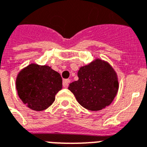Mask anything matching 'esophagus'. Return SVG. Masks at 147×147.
Returning a JSON list of instances; mask_svg holds the SVG:
<instances>
[{
  "mask_svg": "<svg viewBox=\"0 0 147 147\" xmlns=\"http://www.w3.org/2000/svg\"><path fill=\"white\" fill-rule=\"evenodd\" d=\"M70 82V80L69 79H65L63 80V86L64 87H67L68 85H69V83Z\"/></svg>",
  "mask_w": 147,
  "mask_h": 147,
  "instance_id": "34e87169",
  "label": "esophagus"
}]
</instances>
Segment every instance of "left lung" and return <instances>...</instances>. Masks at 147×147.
<instances>
[{
  "label": "left lung",
  "mask_w": 147,
  "mask_h": 147,
  "mask_svg": "<svg viewBox=\"0 0 147 147\" xmlns=\"http://www.w3.org/2000/svg\"><path fill=\"white\" fill-rule=\"evenodd\" d=\"M79 79L69 85L77 102L90 111H99L112 102L118 90L117 74L112 67L100 59L81 67Z\"/></svg>",
  "instance_id": "8db88e82"
}]
</instances>
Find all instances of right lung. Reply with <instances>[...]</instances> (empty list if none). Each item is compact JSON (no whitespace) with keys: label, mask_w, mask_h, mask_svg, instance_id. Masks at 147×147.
<instances>
[{"label":"right lung","mask_w":147,"mask_h":147,"mask_svg":"<svg viewBox=\"0 0 147 147\" xmlns=\"http://www.w3.org/2000/svg\"><path fill=\"white\" fill-rule=\"evenodd\" d=\"M16 88L29 109L43 111L54 102L55 95L62 89V78L50 67L31 64L18 74Z\"/></svg>","instance_id":"right-lung-1"}]
</instances>
